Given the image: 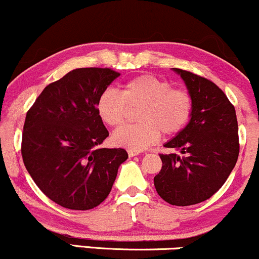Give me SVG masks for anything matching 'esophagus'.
Wrapping results in <instances>:
<instances>
[{
  "label": "esophagus",
  "instance_id": "34e87169",
  "mask_svg": "<svg viewBox=\"0 0 259 259\" xmlns=\"http://www.w3.org/2000/svg\"><path fill=\"white\" fill-rule=\"evenodd\" d=\"M127 154H129V157L138 156V154H140V151H135V150H127Z\"/></svg>",
  "mask_w": 259,
  "mask_h": 259
}]
</instances>
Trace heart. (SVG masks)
Wrapping results in <instances>:
<instances>
[{
    "label": "heart",
    "instance_id": "1",
    "mask_svg": "<svg viewBox=\"0 0 259 259\" xmlns=\"http://www.w3.org/2000/svg\"><path fill=\"white\" fill-rule=\"evenodd\" d=\"M130 108H138L135 125L120 127L112 135L115 146L141 151L156 144L160 134L175 135L189 123L192 97L186 90L173 89L169 81L150 74L127 80L119 92L107 89L100 95L96 111L106 125L125 123Z\"/></svg>",
    "mask_w": 259,
    "mask_h": 259
}]
</instances>
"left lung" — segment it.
<instances>
[{
    "label": "left lung",
    "instance_id": "8db88e82",
    "mask_svg": "<svg viewBox=\"0 0 259 259\" xmlns=\"http://www.w3.org/2000/svg\"><path fill=\"white\" fill-rule=\"evenodd\" d=\"M192 97L186 126L165 142L177 153L160 154L162 169L154 177L160 197L173 206L208 200L223 186L239 157V134L234 106L214 82L173 68Z\"/></svg>",
    "mask_w": 259,
    "mask_h": 259
}]
</instances>
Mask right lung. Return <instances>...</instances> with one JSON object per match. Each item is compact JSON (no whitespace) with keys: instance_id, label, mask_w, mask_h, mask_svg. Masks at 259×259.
<instances>
[{"instance_id":"1","label":"right lung","mask_w":259,"mask_h":259,"mask_svg":"<svg viewBox=\"0 0 259 259\" xmlns=\"http://www.w3.org/2000/svg\"><path fill=\"white\" fill-rule=\"evenodd\" d=\"M119 75L109 68L74 69L47 85L26 113L23 162L38 189L59 206H99L127 159L123 148H99L108 130L96 102Z\"/></svg>"}]
</instances>
